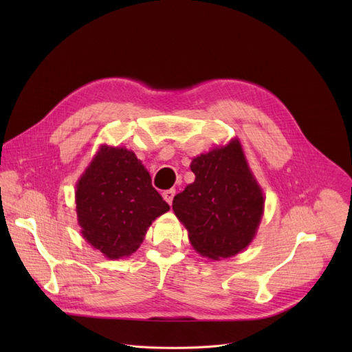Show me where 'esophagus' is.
<instances>
[{"mask_svg":"<svg viewBox=\"0 0 352 352\" xmlns=\"http://www.w3.org/2000/svg\"><path fill=\"white\" fill-rule=\"evenodd\" d=\"M174 195H175V190H174V188H171V190H165V191L162 192V197H164V199H165L166 202H168V204H173Z\"/></svg>","mask_w":352,"mask_h":352,"instance_id":"1","label":"esophagus"}]
</instances>
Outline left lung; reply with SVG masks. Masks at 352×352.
Here are the masks:
<instances>
[{
	"mask_svg": "<svg viewBox=\"0 0 352 352\" xmlns=\"http://www.w3.org/2000/svg\"><path fill=\"white\" fill-rule=\"evenodd\" d=\"M195 181L177 194L173 210L188 230L192 247L201 255L219 260L243 251L255 235L264 208L236 140L194 158Z\"/></svg>",
	"mask_w": 352,
	"mask_h": 352,
	"instance_id": "obj_1",
	"label": "left lung"
}]
</instances>
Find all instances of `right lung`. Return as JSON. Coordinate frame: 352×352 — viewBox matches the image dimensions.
<instances>
[{
    "instance_id": "right-lung-1",
    "label": "right lung",
    "mask_w": 352,
    "mask_h": 352,
    "mask_svg": "<svg viewBox=\"0 0 352 352\" xmlns=\"http://www.w3.org/2000/svg\"><path fill=\"white\" fill-rule=\"evenodd\" d=\"M82 236L109 260L131 255L146 228L170 210L133 151L102 146L77 184Z\"/></svg>"
}]
</instances>
